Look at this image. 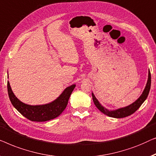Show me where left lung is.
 Here are the masks:
<instances>
[{"label": "left lung", "mask_w": 156, "mask_h": 156, "mask_svg": "<svg viewBox=\"0 0 156 156\" xmlns=\"http://www.w3.org/2000/svg\"><path fill=\"white\" fill-rule=\"evenodd\" d=\"M151 73L150 71H148V80H147L146 87L144 90L143 93L140 97L138 99L131 103V105L126 106L124 107H121V108L113 109H108L105 108V107H103L102 105L100 104L99 101L96 98V97L94 95L93 93H92V96H93V100L94 104L95 105V106L97 107V108L99 109L100 112H102L103 114H105V115L109 116V117H114V118H123L128 117V116L132 115L133 113H134L138 109L141 107V105L143 104L144 102L146 100L147 97H148L149 91L151 89Z\"/></svg>", "instance_id": "8db88e82"}]
</instances>
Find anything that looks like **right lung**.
Masks as SVG:
<instances>
[{
	"label": "right lung",
	"instance_id": "right-lung-1",
	"mask_svg": "<svg viewBox=\"0 0 156 156\" xmlns=\"http://www.w3.org/2000/svg\"><path fill=\"white\" fill-rule=\"evenodd\" d=\"M73 84L65 88L62 93L52 102L44 105H30L21 102L13 92L8 81V93L12 105L22 115L32 122H46L61 115L68 105L69 98L75 88Z\"/></svg>",
	"mask_w": 156,
	"mask_h": 156
}]
</instances>
